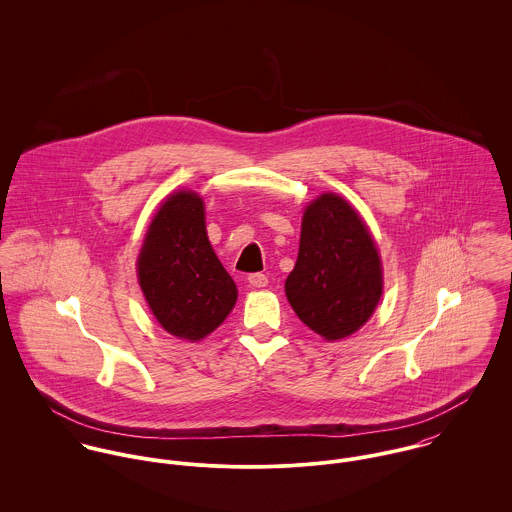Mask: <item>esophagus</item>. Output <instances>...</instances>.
<instances>
[{"label": "esophagus", "instance_id": "esophagus-1", "mask_svg": "<svg viewBox=\"0 0 512 512\" xmlns=\"http://www.w3.org/2000/svg\"><path fill=\"white\" fill-rule=\"evenodd\" d=\"M248 284L250 288H266L268 286V276L266 274H250L248 276Z\"/></svg>", "mask_w": 512, "mask_h": 512}]
</instances>
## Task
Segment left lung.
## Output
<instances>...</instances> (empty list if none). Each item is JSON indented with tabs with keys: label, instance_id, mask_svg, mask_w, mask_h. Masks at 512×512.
Here are the masks:
<instances>
[{
	"label": "left lung",
	"instance_id": "left-lung-1",
	"mask_svg": "<svg viewBox=\"0 0 512 512\" xmlns=\"http://www.w3.org/2000/svg\"><path fill=\"white\" fill-rule=\"evenodd\" d=\"M297 317L327 341L359 331L382 295V264L365 220L339 195L305 207L299 252L286 280Z\"/></svg>",
	"mask_w": 512,
	"mask_h": 512
}]
</instances>
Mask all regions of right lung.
<instances>
[{"label": "right lung", "instance_id": "1", "mask_svg": "<svg viewBox=\"0 0 512 512\" xmlns=\"http://www.w3.org/2000/svg\"><path fill=\"white\" fill-rule=\"evenodd\" d=\"M138 280L159 325L177 339L201 341L232 311L238 290L222 268L193 191L167 197L147 228Z\"/></svg>", "mask_w": 512, "mask_h": 512}]
</instances>
